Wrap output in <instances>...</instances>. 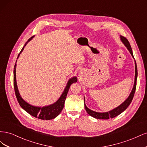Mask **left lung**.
I'll list each match as a JSON object with an SVG mask.
<instances>
[{
	"label": "left lung",
	"instance_id": "left-lung-1",
	"mask_svg": "<svg viewBox=\"0 0 147 147\" xmlns=\"http://www.w3.org/2000/svg\"><path fill=\"white\" fill-rule=\"evenodd\" d=\"M121 38V41L123 42V43L124 44L127 48L128 49L129 51L130 52V53L131 54L132 56L134 57V55H133L132 53V48L131 47L130 43L129 42V41L127 40V39L124 37L123 36H121L120 37ZM135 66H136V69H135V72H136V74H135V82H134V87H133L132 90L131 92V94L129 95V96L128 97V98L124 101L122 104L120 105L119 106H118V107L115 108V109L110 111V112H105V113H99V112H96L94 111H92L90 109H89L86 105H85V103H84V108L86 109V111L87 112V113L90 115V116L94 117L95 118L97 119H108L110 118H113L116 117L118 115H119V114H121L123 112H124L127 107L128 106L130 105V104L131 103V102L133 99V97H134V93L136 91V85H137V64H136V62L135 61Z\"/></svg>",
	"mask_w": 147,
	"mask_h": 147
}]
</instances>
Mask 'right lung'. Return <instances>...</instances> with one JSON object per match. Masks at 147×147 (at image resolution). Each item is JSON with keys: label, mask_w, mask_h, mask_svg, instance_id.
I'll return each instance as SVG.
<instances>
[{"label": "right lung", "mask_w": 147, "mask_h": 147, "mask_svg": "<svg viewBox=\"0 0 147 147\" xmlns=\"http://www.w3.org/2000/svg\"><path fill=\"white\" fill-rule=\"evenodd\" d=\"M33 37L34 36L30 37L28 40V42L25 43L24 46L23 47V48H22V50L19 53L18 56L17 58H18L20 55L21 54V53L23 51L24 47L26 45V44H27L28 42H29ZM16 64H15V65L14 70H13V84H14V89H15L16 97L17 98L18 102V103L21 107L23 108L25 111H26V112H27L29 114L38 119L48 120V119H52L53 118H56L57 116H58L59 113L61 112L62 110H63L64 108V102L66 99L67 95V93H68L70 85L73 83L77 82V78L76 77H73L72 78L69 80L63 93L62 94L60 98L57 100L55 104L47 106V107H34L31 105H29V104L27 103V102H26L23 99H22V97L20 96L18 90L17 84H16Z\"/></svg>", "instance_id": "add662e5"}]
</instances>
